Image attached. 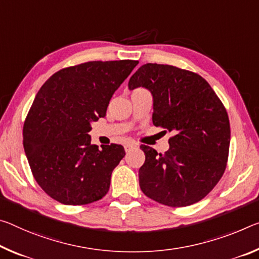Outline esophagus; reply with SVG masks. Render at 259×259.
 <instances>
[{
    "mask_svg": "<svg viewBox=\"0 0 259 259\" xmlns=\"http://www.w3.org/2000/svg\"><path fill=\"white\" fill-rule=\"evenodd\" d=\"M136 147H137L136 143H126V144L124 145V150H125V152H129L133 149H136Z\"/></svg>",
    "mask_w": 259,
    "mask_h": 259,
    "instance_id": "esophagus-1",
    "label": "esophagus"
}]
</instances>
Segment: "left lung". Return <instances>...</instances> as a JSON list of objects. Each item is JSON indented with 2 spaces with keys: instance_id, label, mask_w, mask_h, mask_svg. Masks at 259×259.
Returning <instances> with one entry per match:
<instances>
[{
  "instance_id": "1",
  "label": "left lung",
  "mask_w": 259,
  "mask_h": 259,
  "mask_svg": "<svg viewBox=\"0 0 259 259\" xmlns=\"http://www.w3.org/2000/svg\"><path fill=\"white\" fill-rule=\"evenodd\" d=\"M128 85L149 90L153 124L173 133L165 153L141 146L145 153L138 173L142 191L171 207L199 202L227 166L231 126L223 102L202 76L168 64L142 65Z\"/></svg>"
}]
</instances>
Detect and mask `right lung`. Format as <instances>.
Masks as SVG:
<instances>
[{
  "label": "right lung",
  "mask_w": 259,
  "mask_h": 259,
  "mask_svg": "<svg viewBox=\"0 0 259 259\" xmlns=\"http://www.w3.org/2000/svg\"><path fill=\"white\" fill-rule=\"evenodd\" d=\"M138 61H91L61 69L45 83L23 128V145L35 181L53 199L86 205L109 190L125 155L122 145L91 144V122L105 117L110 98Z\"/></svg>",
  "instance_id": "right-lung-1"
}]
</instances>
